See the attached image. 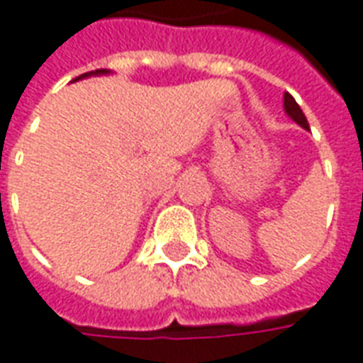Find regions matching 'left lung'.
<instances>
[{
    "instance_id": "1",
    "label": "left lung",
    "mask_w": 363,
    "mask_h": 363,
    "mask_svg": "<svg viewBox=\"0 0 363 363\" xmlns=\"http://www.w3.org/2000/svg\"><path fill=\"white\" fill-rule=\"evenodd\" d=\"M284 111H286V114H288L289 118L296 120L299 126L309 128V122H307V118H305V114H303V111H301V106L297 104L296 99L289 95L288 91L284 93Z\"/></svg>"
}]
</instances>
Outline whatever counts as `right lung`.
Here are the masks:
<instances>
[{
    "label": "right lung",
    "instance_id": "1",
    "mask_svg": "<svg viewBox=\"0 0 363 363\" xmlns=\"http://www.w3.org/2000/svg\"><path fill=\"white\" fill-rule=\"evenodd\" d=\"M95 74H106V69H96ZM85 75H91V74H85Z\"/></svg>",
    "mask_w": 363,
    "mask_h": 363
}]
</instances>
